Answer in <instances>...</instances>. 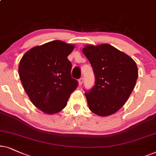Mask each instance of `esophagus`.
Returning a JSON list of instances; mask_svg holds the SVG:
<instances>
[{"instance_id":"esophagus-1","label":"esophagus","mask_w":156,"mask_h":156,"mask_svg":"<svg viewBox=\"0 0 156 156\" xmlns=\"http://www.w3.org/2000/svg\"><path fill=\"white\" fill-rule=\"evenodd\" d=\"M83 80H84V78H80L79 80H78V83H79L80 86H81L83 84Z\"/></svg>"}]
</instances>
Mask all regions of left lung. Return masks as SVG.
Listing matches in <instances>:
<instances>
[{
	"instance_id": "8db88e82",
	"label": "left lung",
	"mask_w": 156,
	"mask_h": 156,
	"mask_svg": "<svg viewBox=\"0 0 156 156\" xmlns=\"http://www.w3.org/2000/svg\"><path fill=\"white\" fill-rule=\"evenodd\" d=\"M93 68L95 85L86 90L89 109L100 116L115 113L131 94L138 76L130 56L109 44L87 45L83 49Z\"/></svg>"
}]
</instances>
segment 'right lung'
Masks as SVG:
<instances>
[{"label": "right lung", "mask_w": 156, "mask_h": 156, "mask_svg": "<svg viewBox=\"0 0 156 156\" xmlns=\"http://www.w3.org/2000/svg\"><path fill=\"white\" fill-rule=\"evenodd\" d=\"M73 48V45L53 41L29 50L20 60L18 72L24 90L33 104L45 113L63 110L78 86L68 59Z\"/></svg>", "instance_id": "obj_1"}]
</instances>
